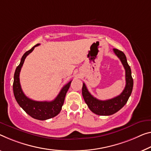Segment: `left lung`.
Listing matches in <instances>:
<instances>
[{
    "label": "left lung",
    "mask_w": 151,
    "mask_h": 151,
    "mask_svg": "<svg viewBox=\"0 0 151 151\" xmlns=\"http://www.w3.org/2000/svg\"><path fill=\"white\" fill-rule=\"evenodd\" d=\"M113 52L121 61L126 70V86L119 96L115 98L101 101L92 96L88 90L85 83H83L82 96L90 111L99 115H111L117 112L126 105L130 96L133 88V79L132 77L130 67L127 62L126 57L121 50L113 48Z\"/></svg>",
    "instance_id": "left-lung-1"
}]
</instances>
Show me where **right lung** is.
<instances>
[{
	"label": "right lung",
	"mask_w": 151,
	"mask_h": 151,
	"mask_svg": "<svg viewBox=\"0 0 151 151\" xmlns=\"http://www.w3.org/2000/svg\"><path fill=\"white\" fill-rule=\"evenodd\" d=\"M40 45L37 44L28 51L25 52L21 59L19 65L15 69L14 74L13 85V93L19 105L32 117L38 120H46L55 117L60 113L64 103L65 97L70 87L71 81L62 88L57 96L52 101H36L25 96L20 85L19 73L25 58L30 52L33 51L36 46Z\"/></svg>",
	"instance_id": "1"
}]
</instances>
